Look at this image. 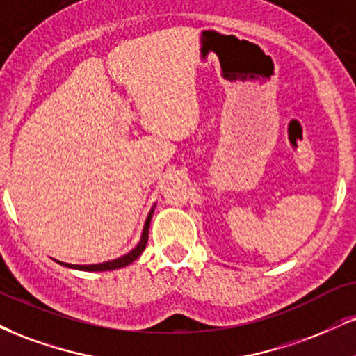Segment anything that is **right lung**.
Listing matches in <instances>:
<instances>
[{"label":"right lung","mask_w":356,"mask_h":356,"mask_svg":"<svg viewBox=\"0 0 356 356\" xmlns=\"http://www.w3.org/2000/svg\"><path fill=\"white\" fill-rule=\"evenodd\" d=\"M154 207H156V204L152 205V209L147 213V219H145V222H144V229H143V234H140L139 242H137V245L132 248V250L127 252L126 255L118 257V259H114V260H108V262L91 264V265H72V264H66V262H59V260H56V262H58L59 265H63V267L74 268V270H84V272H108V270H115V268H122V267H126V265L132 264L137 259V257L143 254L145 245H147L149 225H151Z\"/></svg>","instance_id":"add662e5"}]
</instances>
